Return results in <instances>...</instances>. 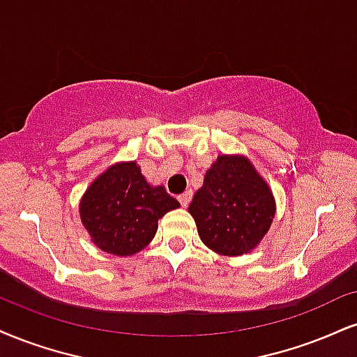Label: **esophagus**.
Wrapping results in <instances>:
<instances>
[{
	"instance_id": "esophagus-1",
	"label": "esophagus",
	"mask_w": 357,
	"mask_h": 357,
	"mask_svg": "<svg viewBox=\"0 0 357 357\" xmlns=\"http://www.w3.org/2000/svg\"><path fill=\"white\" fill-rule=\"evenodd\" d=\"M191 199H192V192L191 191H186V192H184V195L178 196V201H179V203H181L183 208H186V206L191 203Z\"/></svg>"
}]
</instances>
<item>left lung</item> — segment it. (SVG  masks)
Listing matches in <instances>:
<instances>
[{
	"label": "left lung",
	"instance_id": "1",
	"mask_svg": "<svg viewBox=\"0 0 357 357\" xmlns=\"http://www.w3.org/2000/svg\"><path fill=\"white\" fill-rule=\"evenodd\" d=\"M274 209L271 190L243 156L218 158L190 204L199 238L225 256L256 248L271 226Z\"/></svg>",
	"mask_w": 357,
	"mask_h": 357
}]
</instances>
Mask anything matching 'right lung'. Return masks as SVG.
Wrapping results in <instances>:
<instances>
[{
  "label": "right lung",
  "mask_w": 357,
  "mask_h": 357,
  "mask_svg": "<svg viewBox=\"0 0 357 357\" xmlns=\"http://www.w3.org/2000/svg\"><path fill=\"white\" fill-rule=\"evenodd\" d=\"M179 203L149 186L136 162H119L94 181L79 204L81 221L102 251L130 256L151 243L158 220Z\"/></svg>",
  "instance_id": "obj_1"
}]
</instances>
